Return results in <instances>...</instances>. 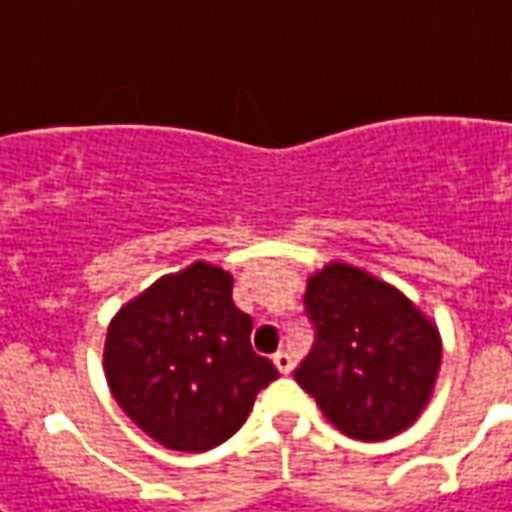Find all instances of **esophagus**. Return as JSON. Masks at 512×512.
<instances>
[{"instance_id":"34e87169","label":"esophagus","mask_w":512,"mask_h":512,"mask_svg":"<svg viewBox=\"0 0 512 512\" xmlns=\"http://www.w3.org/2000/svg\"><path fill=\"white\" fill-rule=\"evenodd\" d=\"M274 366L280 368V374H291V371H293V357L288 355L285 349H282V352H277V355H274Z\"/></svg>"}]
</instances>
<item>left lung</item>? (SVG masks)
I'll list each match as a JSON object with an SVG mask.
<instances>
[{
  "label": "left lung",
  "instance_id": "8db88e82",
  "mask_svg": "<svg viewBox=\"0 0 512 512\" xmlns=\"http://www.w3.org/2000/svg\"><path fill=\"white\" fill-rule=\"evenodd\" d=\"M305 313L316 330L293 371L332 427L385 441L427 407L441 368V332L405 293L349 263L307 280Z\"/></svg>",
  "mask_w": 512,
  "mask_h": 512
}]
</instances>
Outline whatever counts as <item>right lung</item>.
<instances>
[{
	"label": "right lung",
	"mask_w": 512,
	"mask_h": 512,
	"mask_svg": "<svg viewBox=\"0 0 512 512\" xmlns=\"http://www.w3.org/2000/svg\"><path fill=\"white\" fill-rule=\"evenodd\" d=\"M232 277L196 260L160 277L107 327L105 377L135 427L174 452H207L249 416L280 371L252 349Z\"/></svg>",
	"instance_id": "add662e5"
}]
</instances>
